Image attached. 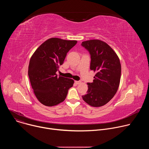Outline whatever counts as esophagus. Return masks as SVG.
Wrapping results in <instances>:
<instances>
[{
    "label": "esophagus",
    "instance_id": "obj_1",
    "mask_svg": "<svg viewBox=\"0 0 149 149\" xmlns=\"http://www.w3.org/2000/svg\"><path fill=\"white\" fill-rule=\"evenodd\" d=\"M81 81H75V83L77 84H81Z\"/></svg>",
    "mask_w": 149,
    "mask_h": 149
}]
</instances>
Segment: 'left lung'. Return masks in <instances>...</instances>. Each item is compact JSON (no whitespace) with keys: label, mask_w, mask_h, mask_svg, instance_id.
Here are the masks:
<instances>
[{"label":"left lung","mask_w":149,"mask_h":149,"mask_svg":"<svg viewBox=\"0 0 149 149\" xmlns=\"http://www.w3.org/2000/svg\"><path fill=\"white\" fill-rule=\"evenodd\" d=\"M81 46L89 52L90 69L96 72L93 82H88V91L82 95L93 107H101L109 102L117 93L120 81L121 64L113 49L97 39L82 42Z\"/></svg>","instance_id":"1"}]
</instances>
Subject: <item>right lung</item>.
<instances>
[{"mask_svg":"<svg viewBox=\"0 0 149 149\" xmlns=\"http://www.w3.org/2000/svg\"><path fill=\"white\" fill-rule=\"evenodd\" d=\"M77 43V40L50 38L40 45L32 56L28 75L33 92L42 104L51 107L61 103L73 86V79L58 76L56 72L63 64L68 51Z\"/></svg>","mask_w":149,"mask_h":149,"instance_id":"1","label":"right lung"}]
</instances>
